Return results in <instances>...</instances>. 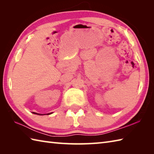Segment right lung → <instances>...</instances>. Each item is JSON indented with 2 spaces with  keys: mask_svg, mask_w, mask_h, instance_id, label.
<instances>
[{
  "mask_svg": "<svg viewBox=\"0 0 154 154\" xmlns=\"http://www.w3.org/2000/svg\"><path fill=\"white\" fill-rule=\"evenodd\" d=\"M33 114H38V115H45V114H39V113H36V112H32ZM52 112H50V113H48V114H46L47 115H49V114H51Z\"/></svg>",
  "mask_w": 154,
  "mask_h": 154,
  "instance_id": "right-lung-1",
  "label": "right lung"
}]
</instances>
